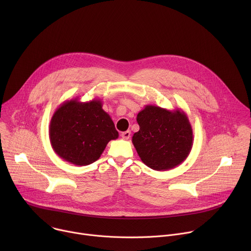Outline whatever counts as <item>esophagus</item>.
<instances>
[{
    "label": "esophagus",
    "mask_w": 251,
    "mask_h": 251,
    "mask_svg": "<svg viewBox=\"0 0 251 251\" xmlns=\"http://www.w3.org/2000/svg\"><path fill=\"white\" fill-rule=\"evenodd\" d=\"M130 136H131V131H129V130L121 133V137H122L123 139H125V140H128V139L130 138Z\"/></svg>",
    "instance_id": "obj_1"
}]
</instances>
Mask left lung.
I'll return each instance as SVG.
<instances>
[{"mask_svg":"<svg viewBox=\"0 0 251 251\" xmlns=\"http://www.w3.org/2000/svg\"><path fill=\"white\" fill-rule=\"evenodd\" d=\"M137 122L140 129L133 135L132 143L146 166L155 171H168L188 158L194 134L182 109L146 105L138 113Z\"/></svg>","mask_w":251,"mask_h":251,"instance_id":"1","label":"left lung"}]
</instances>
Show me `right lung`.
<instances>
[{
    "mask_svg": "<svg viewBox=\"0 0 251 251\" xmlns=\"http://www.w3.org/2000/svg\"><path fill=\"white\" fill-rule=\"evenodd\" d=\"M49 133L55 154L76 166L97 161L108 142L119 136L100 99L81 102L78 97L64 101L54 111Z\"/></svg>",
    "mask_w": 251,
    "mask_h": 251,
    "instance_id": "add662e5",
    "label": "right lung"
}]
</instances>
